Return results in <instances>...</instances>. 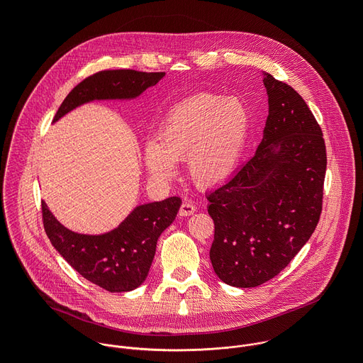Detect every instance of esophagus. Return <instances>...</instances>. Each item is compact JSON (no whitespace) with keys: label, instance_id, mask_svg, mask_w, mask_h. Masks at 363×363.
Segmentation results:
<instances>
[{"label":"esophagus","instance_id":"34e87169","mask_svg":"<svg viewBox=\"0 0 363 363\" xmlns=\"http://www.w3.org/2000/svg\"><path fill=\"white\" fill-rule=\"evenodd\" d=\"M194 213H195V205H194L192 202H189V201L182 202L181 208H179V216L188 217V216H191V214H194Z\"/></svg>","mask_w":363,"mask_h":363}]
</instances>
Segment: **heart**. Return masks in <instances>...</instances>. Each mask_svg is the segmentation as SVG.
<instances>
[{"label": "heart", "mask_w": 363, "mask_h": 363, "mask_svg": "<svg viewBox=\"0 0 363 363\" xmlns=\"http://www.w3.org/2000/svg\"><path fill=\"white\" fill-rule=\"evenodd\" d=\"M251 112L240 97L198 93L167 113L158 140L145 143L149 172L171 179L175 162L188 164L194 184L213 188L225 182L238 167L251 132Z\"/></svg>", "instance_id": "obj_1"}]
</instances>
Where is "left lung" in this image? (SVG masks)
Here are the masks:
<instances>
[{"label": "left lung", "mask_w": 363, "mask_h": 363, "mask_svg": "<svg viewBox=\"0 0 363 363\" xmlns=\"http://www.w3.org/2000/svg\"><path fill=\"white\" fill-rule=\"evenodd\" d=\"M269 116L254 157L206 195L214 220L210 258L234 287L276 277L313 234L323 202L326 145L303 97L264 74Z\"/></svg>", "instance_id": "obj_1"}]
</instances>
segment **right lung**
<instances>
[{
	"instance_id": "obj_1",
	"label": "right lung",
	"mask_w": 363,
	"mask_h": 363,
	"mask_svg": "<svg viewBox=\"0 0 363 363\" xmlns=\"http://www.w3.org/2000/svg\"><path fill=\"white\" fill-rule=\"evenodd\" d=\"M164 76V72L145 73L130 69L97 72L67 94L53 122L94 99H133ZM179 206V196L139 205L118 228L101 235L67 230L50 213L44 201L41 216L48 240L82 277L111 293H122L136 289L146 279L157 241L175 220Z\"/></svg>"
}]
</instances>
